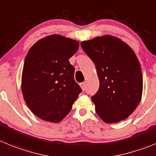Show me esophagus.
Here are the masks:
<instances>
[{
	"label": "esophagus",
	"instance_id": "34e87169",
	"mask_svg": "<svg viewBox=\"0 0 156 156\" xmlns=\"http://www.w3.org/2000/svg\"><path fill=\"white\" fill-rule=\"evenodd\" d=\"M80 85V87H81V88H82L83 90H86V83H81Z\"/></svg>",
	"mask_w": 156,
	"mask_h": 156
}]
</instances>
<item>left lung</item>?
I'll return each mask as SVG.
<instances>
[{
	"label": "left lung",
	"instance_id": "obj_1",
	"mask_svg": "<svg viewBox=\"0 0 156 156\" xmlns=\"http://www.w3.org/2000/svg\"><path fill=\"white\" fill-rule=\"evenodd\" d=\"M80 45L95 64L99 77V89L91 97L97 114L106 123L126 119L142 94V73L136 55L125 42L111 35Z\"/></svg>",
	"mask_w": 156,
	"mask_h": 156
}]
</instances>
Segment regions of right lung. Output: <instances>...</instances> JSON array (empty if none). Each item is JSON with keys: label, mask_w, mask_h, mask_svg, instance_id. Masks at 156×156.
Masks as SVG:
<instances>
[{"label": "right lung", "mask_w": 156, "mask_h": 156, "mask_svg": "<svg viewBox=\"0 0 156 156\" xmlns=\"http://www.w3.org/2000/svg\"><path fill=\"white\" fill-rule=\"evenodd\" d=\"M79 42L58 35L40 39L28 51L23 67L21 90L27 105L39 118L59 122L82 92L69 58Z\"/></svg>", "instance_id": "obj_1"}]
</instances>
